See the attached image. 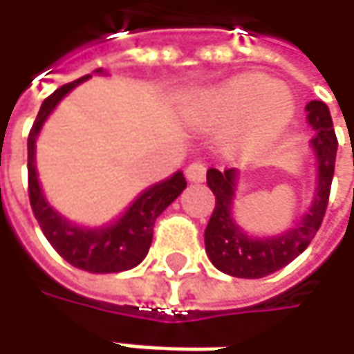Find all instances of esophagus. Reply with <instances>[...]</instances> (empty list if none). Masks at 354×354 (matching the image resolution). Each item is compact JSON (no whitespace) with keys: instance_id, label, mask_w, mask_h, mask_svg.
Masks as SVG:
<instances>
[{"instance_id":"obj_1","label":"esophagus","mask_w":354,"mask_h":354,"mask_svg":"<svg viewBox=\"0 0 354 354\" xmlns=\"http://www.w3.org/2000/svg\"><path fill=\"white\" fill-rule=\"evenodd\" d=\"M185 175H187V179H189V181H193V183H201V181H205V177H207V165H205V163H201V161H195V163H191V165L187 167Z\"/></svg>"}]
</instances>
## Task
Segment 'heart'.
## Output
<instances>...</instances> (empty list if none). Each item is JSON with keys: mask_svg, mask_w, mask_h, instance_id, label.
Here are the masks:
<instances>
[{"mask_svg": "<svg viewBox=\"0 0 354 354\" xmlns=\"http://www.w3.org/2000/svg\"><path fill=\"white\" fill-rule=\"evenodd\" d=\"M290 92L264 75H238L195 94L187 112L201 126H238L244 143H266L286 128L292 116Z\"/></svg>", "mask_w": 354, "mask_h": 354, "instance_id": "b5f03b06", "label": "heart"}]
</instances>
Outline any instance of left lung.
I'll list each match as a JSON object with an SVG mask.
<instances>
[{"instance_id":"1","label":"left lung","mask_w":354,"mask_h":354,"mask_svg":"<svg viewBox=\"0 0 354 354\" xmlns=\"http://www.w3.org/2000/svg\"><path fill=\"white\" fill-rule=\"evenodd\" d=\"M306 110L309 124L317 131V136L311 140L319 163L317 193L313 198L311 211L307 212L299 225L293 226L286 234L274 238L246 236L230 216L236 187V171H207V183L216 197V205L205 230V246L214 268H218L228 276L248 279L270 276L295 260L319 230L329 205L337 157V136L327 104L311 100Z\"/></svg>"}]
</instances>
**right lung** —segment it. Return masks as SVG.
I'll return each instance as SVG.
<instances>
[{"label": "right lung", "instance_id": "add662e5", "mask_svg": "<svg viewBox=\"0 0 354 354\" xmlns=\"http://www.w3.org/2000/svg\"><path fill=\"white\" fill-rule=\"evenodd\" d=\"M90 75L68 82L41 104V110L35 118L33 128L27 138V183H29V201L35 218L47 236L50 246L61 254L62 258L78 270L92 274H114L131 270L147 256L153 238V225L157 216L169 207L175 198L183 193L187 187L183 173H175L171 179L149 187L133 201L124 216H120L114 225L106 228H78L62 218L59 212L50 209L45 195L39 187L37 171H35V140L39 129L43 128L48 114L62 98L84 82Z\"/></svg>", "mask_w": 354, "mask_h": 354}]
</instances>
